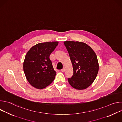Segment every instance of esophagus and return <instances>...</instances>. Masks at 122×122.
I'll use <instances>...</instances> for the list:
<instances>
[{
  "label": "esophagus",
  "mask_w": 122,
  "mask_h": 122,
  "mask_svg": "<svg viewBox=\"0 0 122 122\" xmlns=\"http://www.w3.org/2000/svg\"><path fill=\"white\" fill-rule=\"evenodd\" d=\"M65 70H66V69H65V68H64V67L63 69H61V71L62 72H65Z\"/></svg>",
  "instance_id": "esophagus-1"
}]
</instances>
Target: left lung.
Segmentation results:
<instances>
[{"label":"left lung","instance_id":"1","mask_svg":"<svg viewBox=\"0 0 122 122\" xmlns=\"http://www.w3.org/2000/svg\"><path fill=\"white\" fill-rule=\"evenodd\" d=\"M73 66V74L68 81L75 89H86L92 84L98 72L97 56L93 50L83 42H64Z\"/></svg>","mask_w":122,"mask_h":122}]
</instances>
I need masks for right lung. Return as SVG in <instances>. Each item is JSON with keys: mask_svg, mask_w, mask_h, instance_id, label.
Returning a JSON list of instances; mask_svg holds the SVG:
<instances>
[{"mask_svg": "<svg viewBox=\"0 0 122 122\" xmlns=\"http://www.w3.org/2000/svg\"><path fill=\"white\" fill-rule=\"evenodd\" d=\"M58 44L57 41L40 43L27 53L23 64L24 71L28 81L34 87L43 89L54 81L56 72L50 55Z\"/></svg>", "mask_w": 122, "mask_h": 122, "instance_id": "right-lung-1", "label": "right lung"}]
</instances>
